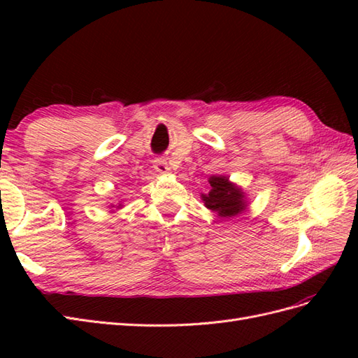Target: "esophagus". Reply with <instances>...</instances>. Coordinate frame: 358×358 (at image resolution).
Returning <instances> with one entry per match:
<instances>
[{"instance_id": "34e87169", "label": "esophagus", "mask_w": 358, "mask_h": 358, "mask_svg": "<svg viewBox=\"0 0 358 358\" xmlns=\"http://www.w3.org/2000/svg\"><path fill=\"white\" fill-rule=\"evenodd\" d=\"M154 167L158 173H167V171H169V167H167V162L162 157H157L154 159Z\"/></svg>"}]
</instances>
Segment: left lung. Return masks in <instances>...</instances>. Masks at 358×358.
I'll return each instance as SVG.
<instances>
[{
	"mask_svg": "<svg viewBox=\"0 0 358 358\" xmlns=\"http://www.w3.org/2000/svg\"><path fill=\"white\" fill-rule=\"evenodd\" d=\"M210 192L201 195L206 208L214 210L220 217H234L245 209L243 192L238 187L229 183L226 177H210L209 178Z\"/></svg>",
	"mask_w": 358,
	"mask_h": 358,
	"instance_id": "1",
	"label": "left lung"
}]
</instances>
